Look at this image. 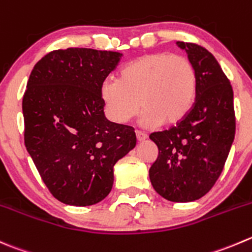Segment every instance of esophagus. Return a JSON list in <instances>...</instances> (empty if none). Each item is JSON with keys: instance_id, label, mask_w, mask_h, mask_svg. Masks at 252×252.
I'll list each match as a JSON object with an SVG mask.
<instances>
[{"instance_id": "1", "label": "esophagus", "mask_w": 252, "mask_h": 252, "mask_svg": "<svg viewBox=\"0 0 252 252\" xmlns=\"http://www.w3.org/2000/svg\"><path fill=\"white\" fill-rule=\"evenodd\" d=\"M135 136H136V140L138 141H144L146 138H148V135H146L145 133H143V131H139V130L135 131Z\"/></svg>"}]
</instances>
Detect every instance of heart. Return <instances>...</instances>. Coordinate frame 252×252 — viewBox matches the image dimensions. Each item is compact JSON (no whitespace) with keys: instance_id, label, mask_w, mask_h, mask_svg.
Instances as JSON below:
<instances>
[{"instance_id":"b5f03b06","label":"heart","mask_w":252,"mask_h":252,"mask_svg":"<svg viewBox=\"0 0 252 252\" xmlns=\"http://www.w3.org/2000/svg\"><path fill=\"white\" fill-rule=\"evenodd\" d=\"M197 74L191 60L178 54L151 53L129 63L118 80H106L99 94L107 117L124 124L141 108L144 126H173L194 103Z\"/></svg>"}]
</instances>
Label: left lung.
Listing matches in <instances>:
<instances>
[{
  "label": "left lung",
  "mask_w": 252,
  "mask_h": 252,
  "mask_svg": "<svg viewBox=\"0 0 252 252\" xmlns=\"http://www.w3.org/2000/svg\"><path fill=\"white\" fill-rule=\"evenodd\" d=\"M197 74L194 103L176 126L150 134L158 156L149 170L154 189L171 202L208 193L220 176L235 136L230 81L213 55L194 43L177 41Z\"/></svg>",
  "instance_id": "left-lung-1"
}]
</instances>
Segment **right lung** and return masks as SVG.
Masks as SVG:
<instances>
[{
    "label": "right lung",
    "mask_w": 252,
    "mask_h": 252,
    "mask_svg": "<svg viewBox=\"0 0 252 252\" xmlns=\"http://www.w3.org/2000/svg\"><path fill=\"white\" fill-rule=\"evenodd\" d=\"M121 53L87 48L50 51L34 65L22 102L24 144L50 193L92 206L113 186V166L135 148L131 126L104 117L101 85Z\"/></svg>",
    "instance_id": "1"
}]
</instances>
